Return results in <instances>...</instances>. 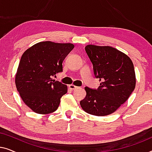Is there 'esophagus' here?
Instances as JSON below:
<instances>
[{"instance_id":"obj_1","label":"esophagus","mask_w":152,"mask_h":152,"mask_svg":"<svg viewBox=\"0 0 152 152\" xmlns=\"http://www.w3.org/2000/svg\"><path fill=\"white\" fill-rule=\"evenodd\" d=\"M69 88L71 89V90H76V89H77V88H79V87H77V86H75V85H72V84H70V86H69Z\"/></svg>"}]
</instances>
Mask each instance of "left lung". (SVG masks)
<instances>
[{
    "instance_id": "left-lung-1",
    "label": "left lung",
    "mask_w": 152,
    "mask_h": 152,
    "mask_svg": "<svg viewBox=\"0 0 152 152\" xmlns=\"http://www.w3.org/2000/svg\"><path fill=\"white\" fill-rule=\"evenodd\" d=\"M85 50L95 77L102 82L97 89L85 87L86 95L80 105L91 115H109L125 102L134 90V64L127 55L111 46L88 45Z\"/></svg>"
}]
</instances>
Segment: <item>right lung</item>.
<instances>
[{"label":"right lung","instance_id":"1","mask_svg":"<svg viewBox=\"0 0 152 152\" xmlns=\"http://www.w3.org/2000/svg\"><path fill=\"white\" fill-rule=\"evenodd\" d=\"M73 48L72 43L43 41L23 54L16 75V86L23 101L35 113H51L59 107L60 99L68 88L52 77L63 71L62 63Z\"/></svg>","mask_w":152,"mask_h":152}]
</instances>
